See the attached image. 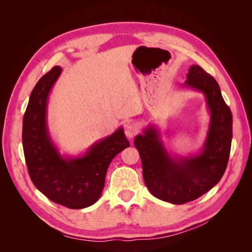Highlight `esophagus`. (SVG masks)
<instances>
[{
    "label": "esophagus",
    "instance_id": "34e87169",
    "mask_svg": "<svg viewBox=\"0 0 252 252\" xmlns=\"http://www.w3.org/2000/svg\"><path fill=\"white\" fill-rule=\"evenodd\" d=\"M138 132V129L132 124H129L125 126V134L128 139H132L133 136Z\"/></svg>",
    "mask_w": 252,
    "mask_h": 252
}]
</instances>
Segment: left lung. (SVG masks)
<instances>
[{"label":"left lung","instance_id":"1","mask_svg":"<svg viewBox=\"0 0 252 252\" xmlns=\"http://www.w3.org/2000/svg\"><path fill=\"white\" fill-rule=\"evenodd\" d=\"M183 87L203 94L209 112L208 130L202 148L187 156L172 155L156 125L149 124L134 138L150 193L171 204H185L200 197L222 179L229 158L232 116L215 78L191 65Z\"/></svg>","mask_w":252,"mask_h":252}]
</instances>
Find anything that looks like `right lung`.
Masks as SVG:
<instances>
[{
	"instance_id": "obj_1",
	"label": "right lung",
	"mask_w": 252,
	"mask_h": 252,
	"mask_svg": "<svg viewBox=\"0 0 252 252\" xmlns=\"http://www.w3.org/2000/svg\"><path fill=\"white\" fill-rule=\"evenodd\" d=\"M62 70L53 67L32 91L23 118V149L34 186L52 202L82 209L101 196L110 162L129 147V142L121 126L79 156L61 154L49 132L47 107L50 91Z\"/></svg>"
}]
</instances>
